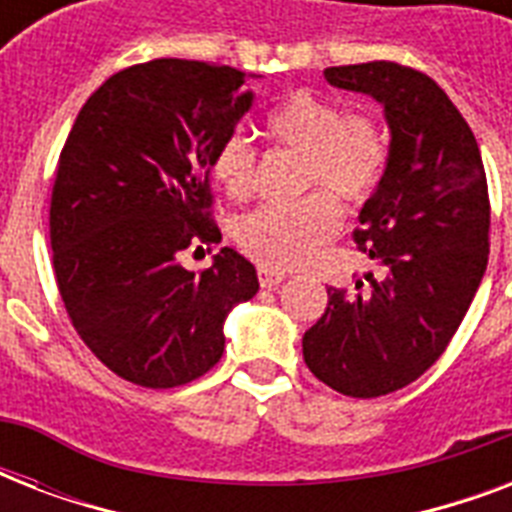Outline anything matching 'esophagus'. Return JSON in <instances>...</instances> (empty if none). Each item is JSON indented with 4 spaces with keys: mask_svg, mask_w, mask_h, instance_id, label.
I'll return each instance as SVG.
<instances>
[{
    "mask_svg": "<svg viewBox=\"0 0 512 512\" xmlns=\"http://www.w3.org/2000/svg\"><path fill=\"white\" fill-rule=\"evenodd\" d=\"M257 279H260V287L276 289L281 281L287 279V273L276 271V268H265V265H260V268H257Z\"/></svg>",
    "mask_w": 512,
    "mask_h": 512,
    "instance_id": "34e87169",
    "label": "esophagus"
}]
</instances>
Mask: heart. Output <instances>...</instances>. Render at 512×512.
<instances>
[{"instance_id":"b5f03b06","label":"heart","mask_w":512,"mask_h":512,"mask_svg":"<svg viewBox=\"0 0 512 512\" xmlns=\"http://www.w3.org/2000/svg\"><path fill=\"white\" fill-rule=\"evenodd\" d=\"M265 130L281 146L305 154L303 191L295 204H265L236 225V241L265 268L287 271L311 263L340 231V209L372 199L390 167V138L372 114L348 111L337 100L297 90L265 116ZM209 170L231 199H249L257 183V154L244 132L217 140ZM332 192L331 197L328 193Z\"/></svg>"}]
</instances>
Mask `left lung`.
<instances>
[{"label": "left lung", "instance_id": "obj_1", "mask_svg": "<svg viewBox=\"0 0 512 512\" xmlns=\"http://www.w3.org/2000/svg\"><path fill=\"white\" fill-rule=\"evenodd\" d=\"M324 76L385 106L390 167L353 231L377 271L327 289L303 358L342 396L377 398L428 372L460 329L489 260V185L468 122L428 74L372 60Z\"/></svg>", "mask_w": 512, "mask_h": 512}]
</instances>
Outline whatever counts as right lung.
Here are the masks:
<instances>
[{"label":"right lung","instance_id":"1","mask_svg":"<svg viewBox=\"0 0 512 512\" xmlns=\"http://www.w3.org/2000/svg\"><path fill=\"white\" fill-rule=\"evenodd\" d=\"M244 74L159 58L114 74L84 103L50 199L52 271L84 345L122 380L177 388L225 348L223 321L260 289L231 247L199 273L185 249L212 247L209 159L252 106Z\"/></svg>","mask_w":512,"mask_h":512}]
</instances>
